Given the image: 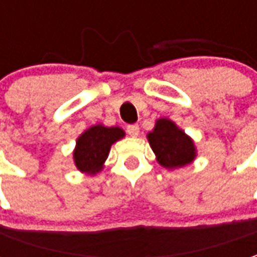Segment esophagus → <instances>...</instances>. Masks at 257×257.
Returning a JSON list of instances; mask_svg holds the SVG:
<instances>
[{"label": "esophagus", "mask_w": 257, "mask_h": 257, "mask_svg": "<svg viewBox=\"0 0 257 257\" xmlns=\"http://www.w3.org/2000/svg\"><path fill=\"white\" fill-rule=\"evenodd\" d=\"M126 132H128V135H131V136H138L140 132V128L138 123H132V125H128L126 126Z\"/></svg>", "instance_id": "obj_1"}]
</instances>
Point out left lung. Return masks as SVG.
Instances as JSON below:
<instances>
[{"label":"left lung","instance_id":"obj_1","mask_svg":"<svg viewBox=\"0 0 257 257\" xmlns=\"http://www.w3.org/2000/svg\"><path fill=\"white\" fill-rule=\"evenodd\" d=\"M147 138L157 160L164 168L184 167L195 157L191 139L169 119H158L154 131Z\"/></svg>","mask_w":257,"mask_h":257}]
</instances>
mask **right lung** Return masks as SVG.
<instances>
[{
  "label": "right lung",
  "mask_w": 257,
  "mask_h": 257,
  "mask_svg": "<svg viewBox=\"0 0 257 257\" xmlns=\"http://www.w3.org/2000/svg\"><path fill=\"white\" fill-rule=\"evenodd\" d=\"M123 131L117 126L106 128L95 125L81 135L74 151V161L81 172L95 175L106 161L111 145L123 138Z\"/></svg>",
  "instance_id": "right-lung-1"
}]
</instances>
